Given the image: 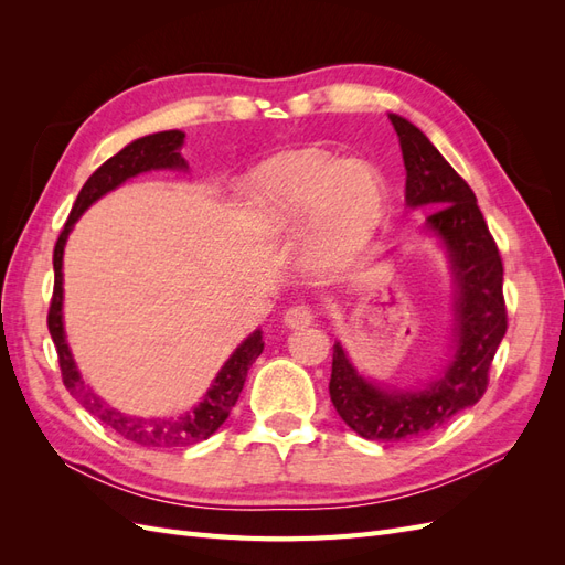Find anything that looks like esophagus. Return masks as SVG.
Instances as JSON below:
<instances>
[{
  "label": "esophagus",
  "mask_w": 565,
  "mask_h": 565,
  "mask_svg": "<svg viewBox=\"0 0 565 565\" xmlns=\"http://www.w3.org/2000/svg\"><path fill=\"white\" fill-rule=\"evenodd\" d=\"M282 320L287 328H306V324H311L316 320V311L309 303H295L285 311Z\"/></svg>",
  "instance_id": "obj_1"
}]
</instances>
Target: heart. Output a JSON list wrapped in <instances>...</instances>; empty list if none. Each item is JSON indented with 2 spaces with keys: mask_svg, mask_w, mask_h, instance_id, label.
Wrapping results in <instances>:
<instances>
[{
  "mask_svg": "<svg viewBox=\"0 0 565 565\" xmlns=\"http://www.w3.org/2000/svg\"><path fill=\"white\" fill-rule=\"evenodd\" d=\"M247 210L268 235H287L311 216L320 249L353 245L377 231L386 183L365 160H339L322 150L287 152L247 179Z\"/></svg>",
  "mask_w": 565,
  "mask_h": 565,
  "instance_id": "1",
  "label": "heart"
}]
</instances>
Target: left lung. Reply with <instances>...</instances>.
<instances>
[{
    "label": "left lung",
    "instance_id": "1",
    "mask_svg": "<svg viewBox=\"0 0 565 565\" xmlns=\"http://www.w3.org/2000/svg\"><path fill=\"white\" fill-rule=\"evenodd\" d=\"M388 119L401 139L407 172L405 200L409 207H436L426 216V226L450 252L457 282L455 358L429 388L382 391L358 377L344 349L334 341L330 398L358 436L396 443L438 429L459 409L483 398L488 370L507 332V303L502 256L469 183L413 122L401 115H388Z\"/></svg>",
    "mask_w": 565,
    "mask_h": 565
}]
</instances>
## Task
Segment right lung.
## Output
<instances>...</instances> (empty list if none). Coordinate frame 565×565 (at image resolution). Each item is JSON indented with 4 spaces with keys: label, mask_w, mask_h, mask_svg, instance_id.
<instances>
[{
    "label": "right lung",
    "mask_w": 565,
    "mask_h": 565,
    "mask_svg": "<svg viewBox=\"0 0 565 565\" xmlns=\"http://www.w3.org/2000/svg\"><path fill=\"white\" fill-rule=\"evenodd\" d=\"M183 136L185 134L179 129L143 136V139H136L134 143L119 150L117 156H113L110 160L100 164L87 179V183L82 185V191L71 210V216H67L54 247V295H51L46 324L58 353L63 384L67 391H71V396L82 403L84 409H89L94 417H98L106 426H110L115 434L143 448H188V446H195V443L204 438H210L231 415V409L245 386L247 370L264 351L262 332L256 330L249 339H245L243 344L235 349V353L228 358V363L216 374L207 396H204V401L198 407H193L191 413L172 417V419H141V417H129V415L117 413V409H113L110 405L100 401L92 388L84 386L71 355V349L65 344L63 316H61V306H63L61 266H63V247L67 241V233H71L73 224L84 214V210H89L100 195H106L119 183H125L129 177L148 172V169L185 167L179 152Z\"/></svg>",
    "instance_id": "obj_1"
}]
</instances>
